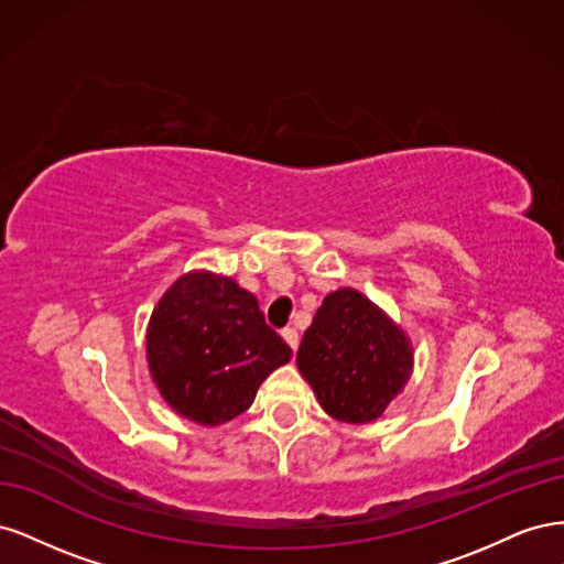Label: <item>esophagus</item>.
Here are the masks:
<instances>
[{"instance_id":"1","label":"esophagus","mask_w":564,"mask_h":564,"mask_svg":"<svg viewBox=\"0 0 564 564\" xmlns=\"http://www.w3.org/2000/svg\"><path fill=\"white\" fill-rule=\"evenodd\" d=\"M282 338L286 340L289 348H292V350L296 352V348H299V332H296V329H284V332H282Z\"/></svg>"}]
</instances>
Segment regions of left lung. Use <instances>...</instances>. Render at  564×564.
Listing matches in <instances>:
<instances>
[{
  "mask_svg": "<svg viewBox=\"0 0 564 564\" xmlns=\"http://www.w3.org/2000/svg\"><path fill=\"white\" fill-rule=\"evenodd\" d=\"M296 365L324 412L346 423H369L409 381L412 348L367 296L338 289L305 329Z\"/></svg>",
  "mask_w": 564,
  "mask_h": 564,
  "instance_id": "1",
  "label": "left lung"
}]
</instances>
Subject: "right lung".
<instances>
[{"instance_id": "right-lung-1", "label": "right lung", "mask_w": 564, "mask_h": 564, "mask_svg": "<svg viewBox=\"0 0 564 564\" xmlns=\"http://www.w3.org/2000/svg\"><path fill=\"white\" fill-rule=\"evenodd\" d=\"M289 360L292 348L256 299L212 272H187L150 317L152 381L172 409L202 425L247 412L268 373Z\"/></svg>"}]
</instances>
